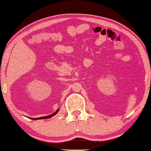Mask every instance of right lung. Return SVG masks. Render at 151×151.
I'll return each mask as SVG.
<instances>
[{
  "label": "right lung",
  "instance_id": "obj_1",
  "mask_svg": "<svg viewBox=\"0 0 151 151\" xmlns=\"http://www.w3.org/2000/svg\"><path fill=\"white\" fill-rule=\"evenodd\" d=\"M59 109H58V110L55 111L54 113H53L52 115H48V116H45V117H38V118H31V119H46V118H49V117H51L53 115H55L56 113H58V111Z\"/></svg>",
  "mask_w": 151,
  "mask_h": 151
}]
</instances>
